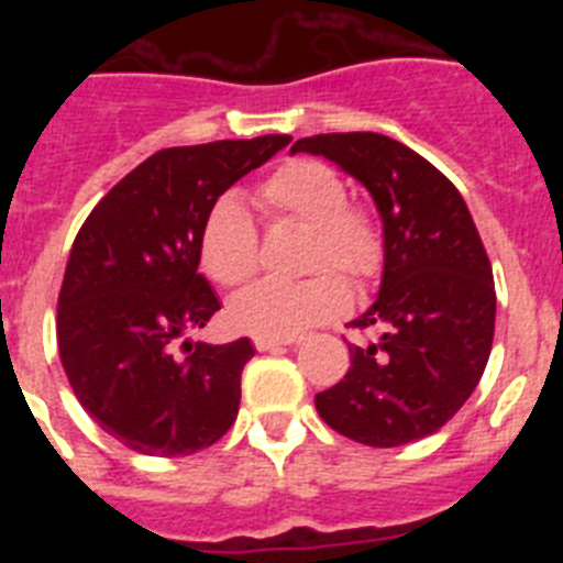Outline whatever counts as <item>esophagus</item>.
Listing matches in <instances>:
<instances>
[{
	"label": "esophagus",
	"mask_w": 563,
	"mask_h": 563,
	"mask_svg": "<svg viewBox=\"0 0 563 563\" xmlns=\"http://www.w3.org/2000/svg\"><path fill=\"white\" fill-rule=\"evenodd\" d=\"M290 343H296V335H290V338H271V335H256V338H253V346H256L258 352L282 350V346H290Z\"/></svg>",
	"instance_id": "34e87169"
}]
</instances>
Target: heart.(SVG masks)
<instances>
[{"label": "heart", "instance_id": "b5f03b06", "mask_svg": "<svg viewBox=\"0 0 563 563\" xmlns=\"http://www.w3.org/2000/svg\"><path fill=\"white\" fill-rule=\"evenodd\" d=\"M262 200L285 220L310 228L305 282L267 278L236 296L233 324L253 335L290 338L301 330L343 316L352 301L350 285H369L383 267V231L366 208L346 202V183L321 161H290L262 186ZM200 265L222 287L251 282L262 265L258 231L242 200L225 194L208 211L200 236Z\"/></svg>", "mask_w": 563, "mask_h": 563}]
</instances>
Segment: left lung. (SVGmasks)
I'll list each match as a JSON object with an SVG mask.
<instances>
[{
  "instance_id": "left-lung-1",
  "label": "left lung",
  "mask_w": 563,
  "mask_h": 563,
  "mask_svg": "<svg viewBox=\"0 0 563 563\" xmlns=\"http://www.w3.org/2000/svg\"><path fill=\"white\" fill-rule=\"evenodd\" d=\"M369 188L383 220V285L352 321L350 369L316 395L321 420L350 440L395 449L440 431L476 389L490 357L496 287L490 258L454 183L377 132L296 141Z\"/></svg>"
}]
</instances>
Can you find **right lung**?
Wrapping results in <instances>:
<instances>
[{
  "label": "right lung",
  "mask_w": 563,
  "mask_h": 563,
  "mask_svg": "<svg viewBox=\"0 0 563 563\" xmlns=\"http://www.w3.org/2000/svg\"><path fill=\"white\" fill-rule=\"evenodd\" d=\"M290 134L154 152L78 231L58 292V355L78 402L148 456H188L236 420L247 338L174 343L220 310L200 267L208 211Z\"/></svg>",
  "instance_id": "1"
}]
</instances>
